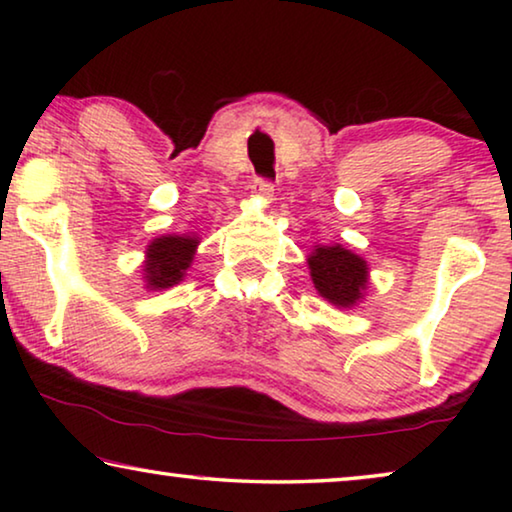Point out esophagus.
Wrapping results in <instances>:
<instances>
[{
	"label": "esophagus",
	"instance_id": "obj_1",
	"mask_svg": "<svg viewBox=\"0 0 512 512\" xmlns=\"http://www.w3.org/2000/svg\"><path fill=\"white\" fill-rule=\"evenodd\" d=\"M253 194L257 198H262L264 203H271L273 198V183H268V180H262V178H255L253 180Z\"/></svg>",
	"mask_w": 512,
	"mask_h": 512
}]
</instances>
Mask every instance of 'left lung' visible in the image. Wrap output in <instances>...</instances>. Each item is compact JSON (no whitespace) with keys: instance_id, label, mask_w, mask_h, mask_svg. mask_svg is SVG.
Here are the masks:
<instances>
[{"instance_id":"obj_1","label":"left lung","mask_w":512,"mask_h":512,"mask_svg":"<svg viewBox=\"0 0 512 512\" xmlns=\"http://www.w3.org/2000/svg\"><path fill=\"white\" fill-rule=\"evenodd\" d=\"M311 282L320 298L339 309H352L366 298L370 282L368 262L352 250L336 246H314L307 257Z\"/></svg>"}]
</instances>
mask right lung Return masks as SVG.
Here are the masks:
<instances>
[{
    "mask_svg": "<svg viewBox=\"0 0 512 512\" xmlns=\"http://www.w3.org/2000/svg\"><path fill=\"white\" fill-rule=\"evenodd\" d=\"M198 235H162L155 237L144 250L142 280L146 291H164L185 280L192 268Z\"/></svg>",
    "mask_w": 512,
    "mask_h": 512,
    "instance_id": "right-lung-1",
    "label": "right lung"
}]
</instances>
